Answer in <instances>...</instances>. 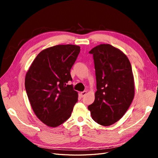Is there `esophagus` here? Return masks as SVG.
Returning <instances> with one entry per match:
<instances>
[{"mask_svg":"<svg viewBox=\"0 0 158 158\" xmlns=\"http://www.w3.org/2000/svg\"><path fill=\"white\" fill-rule=\"evenodd\" d=\"M86 94H87V92H86V91H84V92H81V93H80L81 95H82V97H84V95H86Z\"/></svg>","mask_w":158,"mask_h":158,"instance_id":"obj_1","label":"esophagus"}]
</instances>
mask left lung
<instances>
[{
    "label": "left lung",
    "mask_w": 158,
    "mask_h": 158,
    "mask_svg": "<svg viewBox=\"0 0 158 158\" xmlns=\"http://www.w3.org/2000/svg\"><path fill=\"white\" fill-rule=\"evenodd\" d=\"M93 55L97 91L88 106L93 120L111 125L127 112L135 96L132 66L127 56L109 44H101L89 52Z\"/></svg>",
    "instance_id": "left-lung-1"
}]
</instances>
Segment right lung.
Masks as SVG:
<instances>
[{"instance_id":"obj_1","label":"right lung","mask_w":158,"mask_h":158,"mask_svg":"<svg viewBox=\"0 0 158 158\" xmlns=\"http://www.w3.org/2000/svg\"><path fill=\"white\" fill-rule=\"evenodd\" d=\"M74 45H59L43 50L27 72L25 88L33 112L51 127L60 125L71 115L78 93L73 85L70 69L80 53Z\"/></svg>"}]
</instances>
